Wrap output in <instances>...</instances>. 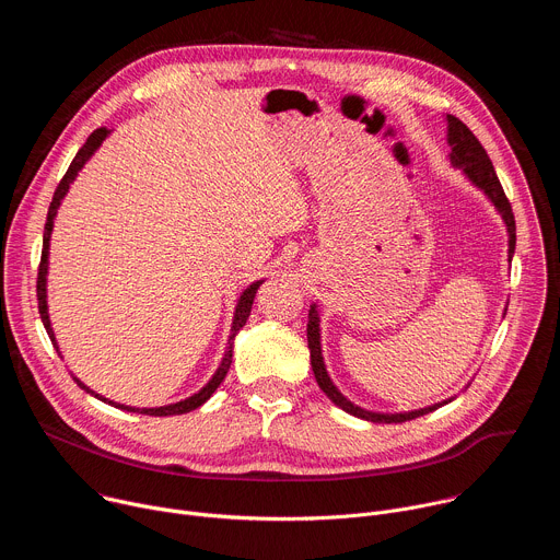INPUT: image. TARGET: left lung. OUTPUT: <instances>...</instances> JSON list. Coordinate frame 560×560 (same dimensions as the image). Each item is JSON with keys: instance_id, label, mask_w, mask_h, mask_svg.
Listing matches in <instances>:
<instances>
[{"instance_id": "8db88e82", "label": "left lung", "mask_w": 560, "mask_h": 560, "mask_svg": "<svg viewBox=\"0 0 560 560\" xmlns=\"http://www.w3.org/2000/svg\"><path fill=\"white\" fill-rule=\"evenodd\" d=\"M445 121H447V145L452 150L450 152V164L454 168H458L463 173V177L474 188L481 190L488 197V201L494 206V210L501 214V219L505 223V230H508V261H512L514 248H516V223H514L512 206H510V201H508V197L501 188V182L494 173L490 156H488L486 148L481 145V141H478L471 135V130L460 119H456L454 115H445ZM307 348H310L312 372H314V378H316L318 387L326 392V396L337 408H341L343 412H348L357 419L372 421V423H404V421H412V419H419L423 415H430V412L452 404L456 398V396H450V398H445V401L432 404L428 408L410 410V412H372V410H365V408L352 404L350 398L335 385V381L328 374V368H326V361H324V350H322V314H318L316 303H312L310 310H307Z\"/></svg>"}]
</instances>
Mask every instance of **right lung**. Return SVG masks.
Returning a JSON list of instances; mask_svg holds the SVG:
<instances>
[{"mask_svg":"<svg viewBox=\"0 0 560 560\" xmlns=\"http://www.w3.org/2000/svg\"><path fill=\"white\" fill-rule=\"evenodd\" d=\"M108 135H110V130H108V128H97V130L86 139V143H84L82 148H79V152H77V154H74V159H72L70 168L66 171L63 179L59 182V186H57V190H55V195H52V201H50V208H48V217H46V228H44V248H42V264H39V275H37V301H39V316H42V324H44V328H46V332H48V337H50V341H52V346H55V350H57V354H59V357H61V352H59V346H57V339H55V330H52V326H50V314H48V288H46V283H48L50 236H52L55 217H57V210H59V206H61L63 197L68 195V190H70L72 182L77 179L79 171H82V168L89 164V159L100 150V145L106 141V137H108ZM261 283H264V279H261V281L250 283V285L242 292V296H238V301H236V305H234V316H232V326H230V335H228V346H225V352H223V359H221L219 368L214 370V374L210 376V381H208L199 392H195L192 396L184 398V401L168 404V406H162V408H132V406H124V404H115V401H110V398H106V396L97 394L95 389H91L89 385H84V383L79 381L72 372H70V374H72V378L77 381V385H79V387L86 389L91 396L100 398V401H104V404H108V406H113V408H117V410L139 412V415H148V417H173V415H186V412H190V410H197V408H201V406L208 401V398L214 394V389L221 385V381L225 378V374H228V370H230V363H232L234 337L238 335V330H242V328L246 326L248 316H250V310H253V301H255L257 290H259V285H261Z\"/></svg>","mask_w":560,"mask_h":560,"instance_id":"right-lung-1","label":"right lung"}]
</instances>
